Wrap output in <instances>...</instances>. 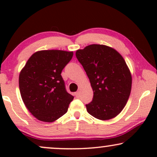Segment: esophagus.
<instances>
[{
  "mask_svg": "<svg viewBox=\"0 0 157 157\" xmlns=\"http://www.w3.org/2000/svg\"><path fill=\"white\" fill-rule=\"evenodd\" d=\"M75 96L77 97H80V91H77V92H75Z\"/></svg>",
  "mask_w": 157,
  "mask_h": 157,
  "instance_id": "obj_1",
  "label": "esophagus"
}]
</instances>
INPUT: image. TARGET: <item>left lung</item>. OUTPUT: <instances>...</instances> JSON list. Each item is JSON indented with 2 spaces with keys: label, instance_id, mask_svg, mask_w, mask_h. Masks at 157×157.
Wrapping results in <instances>:
<instances>
[{
  "label": "left lung",
  "instance_id": "8db88e82",
  "mask_svg": "<svg viewBox=\"0 0 157 157\" xmlns=\"http://www.w3.org/2000/svg\"><path fill=\"white\" fill-rule=\"evenodd\" d=\"M94 91L86 105L91 116L100 120L114 118L122 111L131 94L132 77L125 60L110 46L92 44L76 52Z\"/></svg>",
  "mask_w": 157,
  "mask_h": 157
}]
</instances>
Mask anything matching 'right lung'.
Wrapping results in <instances>:
<instances>
[{"label":"right lung","mask_w":157,"mask_h":157,"mask_svg":"<svg viewBox=\"0 0 157 157\" xmlns=\"http://www.w3.org/2000/svg\"><path fill=\"white\" fill-rule=\"evenodd\" d=\"M73 52L42 50L29 57L19 75L21 97L38 120L52 122L67 112L74 97L66 91L61 72Z\"/></svg>","instance_id":"obj_1"}]
</instances>
